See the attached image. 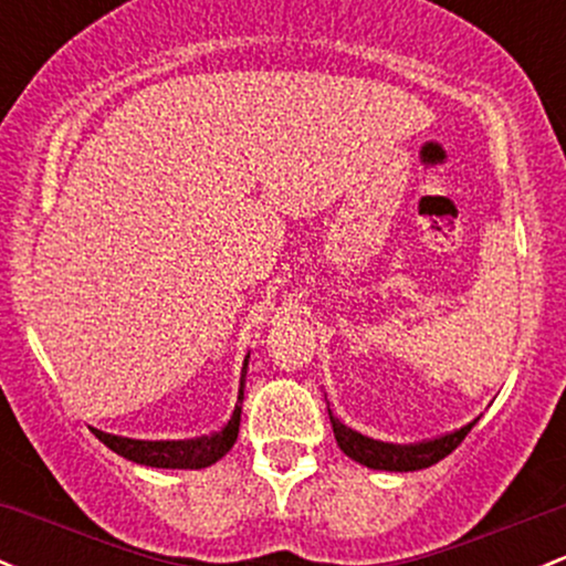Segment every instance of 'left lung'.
Instances as JSON below:
<instances>
[{
	"mask_svg": "<svg viewBox=\"0 0 566 566\" xmlns=\"http://www.w3.org/2000/svg\"><path fill=\"white\" fill-rule=\"evenodd\" d=\"M331 424L335 432V443L344 451L346 457L354 459V462L365 464L370 470H387V473H413V470L432 468L434 462H440L443 457H449L451 451L457 449L473 427L478 419L470 421V424L459 427V430L440 434V438L421 440V443L411 446H397V443H381V440L368 438V434L354 432L352 427H346L338 416L331 411Z\"/></svg>",
	"mask_w": 566,
	"mask_h": 566,
	"instance_id": "8db88e82",
	"label": "left lung"
}]
</instances>
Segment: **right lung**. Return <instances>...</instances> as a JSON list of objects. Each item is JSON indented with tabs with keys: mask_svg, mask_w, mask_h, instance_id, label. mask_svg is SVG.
<instances>
[{
	"mask_svg": "<svg viewBox=\"0 0 566 566\" xmlns=\"http://www.w3.org/2000/svg\"><path fill=\"white\" fill-rule=\"evenodd\" d=\"M247 365H250V354L244 357V368H241L239 381V400L228 419V424L220 432L203 434L196 440H136V438H120V434H109L102 430H93L96 438L102 440L107 449L120 454L123 459L145 468H164V470H201L214 464L228 451L233 449L235 438H239L241 424V400H244V384H247Z\"/></svg>",
	"mask_w": 566,
	"mask_h": 566,
	"instance_id": "add662e5",
	"label": "right lung"
}]
</instances>
